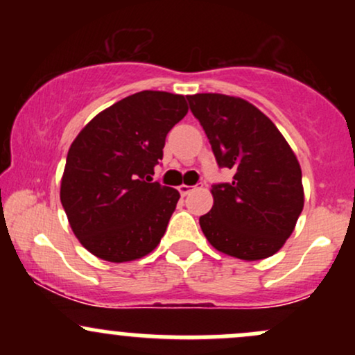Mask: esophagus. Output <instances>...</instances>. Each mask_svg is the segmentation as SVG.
I'll use <instances>...</instances> for the list:
<instances>
[{
  "label": "esophagus",
  "instance_id": "1",
  "mask_svg": "<svg viewBox=\"0 0 355 355\" xmlns=\"http://www.w3.org/2000/svg\"><path fill=\"white\" fill-rule=\"evenodd\" d=\"M191 190H193V187H190V185H185V183H183V185L178 187V191H180L182 195H187V193H190Z\"/></svg>",
  "mask_w": 355,
  "mask_h": 355
}]
</instances>
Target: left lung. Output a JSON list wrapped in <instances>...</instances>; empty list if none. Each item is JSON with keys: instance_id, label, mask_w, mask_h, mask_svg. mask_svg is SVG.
Returning <instances> with one entry per match:
<instances>
[{"instance_id": "obj_1", "label": "left lung", "mask_w": 355, "mask_h": 355, "mask_svg": "<svg viewBox=\"0 0 355 355\" xmlns=\"http://www.w3.org/2000/svg\"><path fill=\"white\" fill-rule=\"evenodd\" d=\"M220 168L232 182L214 183V207L202 232L223 254L242 260L274 255L304 209L302 170L282 133L254 105L218 93L187 96Z\"/></svg>"}]
</instances>
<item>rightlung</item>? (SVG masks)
I'll return each mask as SVG.
<instances>
[{"label": "right lung", "mask_w": 355, "mask_h": 355, "mask_svg": "<svg viewBox=\"0 0 355 355\" xmlns=\"http://www.w3.org/2000/svg\"><path fill=\"white\" fill-rule=\"evenodd\" d=\"M189 112L185 96L135 93L103 110L68 150L60 198L81 245L108 262L150 254L180 193L153 182L166 133Z\"/></svg>", "instance_id": "1"}]
</instances>
